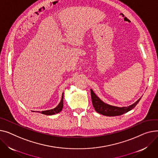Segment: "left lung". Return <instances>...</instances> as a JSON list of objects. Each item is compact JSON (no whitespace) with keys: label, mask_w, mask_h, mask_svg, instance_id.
I'll return each instance as SVG.
<instances>
[{"label":"left lung","mask_w":158,"mask_h":158,"mask_svg":"<svg viewBox=\"0 0 158 158\" xmlns=\"http://www.w3.org/2000/svg\"><path fill=\"white\" fill-rule=\"evenodd\" d=\"M90 90L92 103L94 109L98 113L103 115H106V116H116V115H120L124 113H127L128 111L132 110L141 99V98H139L135 103H133L128 107H118L110 106L109 104L104 103L96 95L95 93L93 92L91 89Z\"/></svg>","instance_id":"left-lung-1"}]
</instances>
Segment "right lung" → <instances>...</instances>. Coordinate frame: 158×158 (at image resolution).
I'll list each match as a JSON object with an SVG mask.
<instances>
[{"label": "right lung", "mask_w": 158, "mask_h": 158, "mask_svg": "<svg viewBox=\"0 0 158 158\" xmlns=\"http://www.w3.org/2000/svg\"><path fill=\"white\" fill-rule=\"evenodd\" d=\"M63 107H64V93H63V95L61 97V102H60V103L58 105V106L56 107H55L53 109H51V110H44V111H42L41 114H43L45 115H53L55 114H58L61 111Z\"/></svg>", "instance_id": "right-lung-1"}]
</instances>
